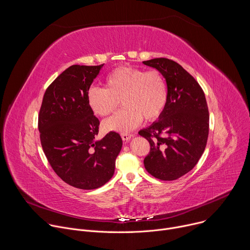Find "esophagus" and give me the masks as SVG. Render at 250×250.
<instances>
[{"mask_svg": "<svg viewBox=\"0 0 250 250\" xmlns=\"http://www.w3.org/2000/svg\"><path fill=\"white\" fill-rule=\"evenodd\" d=\"M132 136H133L132 134H128V133H122V138H123V140H125V141L129 140Z\"/></svg>", "mask_w": 250, "mask_h": 250, "instance_id": "obj_1", "label": "esophagus"}]
</instances>
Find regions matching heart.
Segmentation results:
<instances>
[{
  "label": "heart",
  "instance_id": "heart-1",
  "mask_svg": "<svg viewBox=\"0 0 250 250\" xmlns=\"http://www.w3.org/2000/svg\"><path fill=\"white\" fill-rule=\"evenodd\" d=\"M86 100L94 114L104 117L114 112L121 100L124 108L104 122L106 130L128 132L146 119L155 121L167 102V88L156 70L122 66L105 77L104 88L91 86Z\"/></svg>",
  "mask_w": 250,
  "mask_h": 250
}]
</instances>
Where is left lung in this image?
Here are the masks:
<instances>
[{
  "label": "left lung",
  "instance_id": "left-lung-1",
  "mask_svg": "<svg viewBox=\"0 0 250 250\" xmlns=\"http://www.w3.org/2000/svg\"><path fill=\"white\" fill-rule=\"evenodd\" d=\"M144 64L157 69L167 84V102L158 121L138 131L150 145L145 167L157 179L176 180L196 166L206 148V97L195 78L177 62L154 58Z\"/></svg>",
  "mask_w": 250,
  "mask_h": 250
}]
</instances>
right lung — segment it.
<instances>
[{"mask_svg":"<svg viewBox=\"0 0 250 250\" xmlns=\"http://www.w3.org/2000/svg\"><path fill=\"white\" fill-rule=\"evenodd\" d=\"M103 66L72 65L63 71L46 89L39 115L41 142L49 164L65 183L83 190L100 188L111 179L123 146L115 131L95 138L100 122L86 94Z\"/></svg>","mask_w":250,"mask_h":250,"instance_id":"right-lung-1","label":"right lung"}]
</instances>
